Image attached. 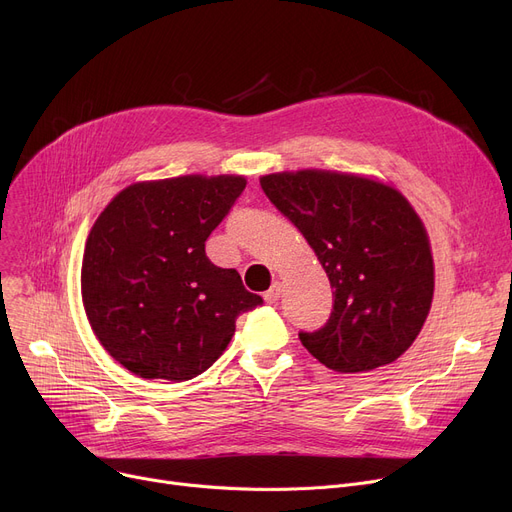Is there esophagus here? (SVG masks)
I'll use <instances>...</instances> for the list:
<instances>
[{
	"instance_id": "esophagus-1",
	"label": "esophagus",
	"mask_w": 512,
	"mask_h": 512,
	"mask_svg": "<svg viewBox=\"0 0 512 512\" xmlns=\"http://www.w3.org/2000/svg\"><path fill=\"white\" fill-rule=\"evenodd\" d=\"M280 294H282V286H280V282H276V284H274L270 290H267V292L263 294V299H265V303L274 305V303H278Z\"/></svg>"
}]
</instances>
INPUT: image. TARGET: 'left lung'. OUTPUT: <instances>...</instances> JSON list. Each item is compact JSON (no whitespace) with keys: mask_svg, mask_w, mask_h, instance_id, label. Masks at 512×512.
Listing matches in <instances>:
<instances>
[{"mask_svg":"<svg viewBox=\"0 0 512 512\" xmlns=\"http://www.w3.org/2000/svg\"><path fill=\"white\" fill-rule=\"evenodd\" d=\"M263 193L307 238L334 288L324 328L299 332L340 373L396 361L434 299V259L419 215L396 188L328 170L267 174Z\"/></svg>","mask_w":512,"mask_h":512,"instance_id":"8db88e82","label":"left lung"}]
</instances>
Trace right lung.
I'll list each match as a JSON object with an SVG mask.
<instances>
[{"label":"right lung","mask_w":512,"mask_h":512,"mask_svg":"<svg viewBox=\"0 0 512 512\" xmlns=\"http://www.w3.org/2000/svg\"><path fill=\"white\" fill-rule=\"evenodd\" d=\"M242 176L137 182L93 224L80 286L89 324L120 365L145 380L186 382L226 351L240 313L263 303L205 240L245 191Z\"/></svg>","instance_id":"obj_1"}]
</instances>
